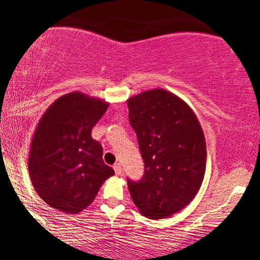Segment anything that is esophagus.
<instances>
[{
  "mask_svg": "<svg viewBox=\"0 0 260 260\" xmlns=\"http://www.w3.org/2000/svg\"><path fill=\"white\" fill-rule=\"evenodd\" d=\"M113 170H115L116 175H120V174H122V166H120L119 163H116V165L113 166Z\"/></svg>",
  "mask_w": 260,
  "mask_h": 260,
  "instance_id": "obj_1",
  "label": "esophagus"
}]
</instances>
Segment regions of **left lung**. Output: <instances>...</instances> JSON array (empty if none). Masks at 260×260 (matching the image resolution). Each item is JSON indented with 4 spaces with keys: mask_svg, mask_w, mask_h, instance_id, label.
Returning a JSON list of instances; mask_svg holds the SVG:
<instances>
[{
    "mask_svg": "<svg viewBox=\"0 0 260 260\" xmlns=\"http://www.w3.org/2000/svg\"><path fill=\"white\" fill-rule=\"evenodd\" d=\"M127 108L144 162L142 179H127L130 195L144 216L167 218L200 189L207 158L204 133L189 106L162 88L131 97Z\"/></svg>",
    "mask_w": 260,
    "mask_h": 260,
    "instance_id": "8db88e82",
    "label": "left lung"
}]
</instances>
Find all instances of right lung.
<instances>
[{
    "instance_id": "right-lung-1",
    "label": "right lung",
    "mask_w": 260,
    "mask_h": 260,
    "mask_svg": "<svg viewBox=\"0 0 260 260\" xmlns=\"http://www.w3.org/2000/svg\"><path fill=\"white\" fill-rule=\"evenodd\" d=\"M108 103L80 92L65 94L41 117L31 140L28 170L42 200L76 214L94 200L115 172L103 161V148L91 133Z\"/></svg>"
}]
</instances>
